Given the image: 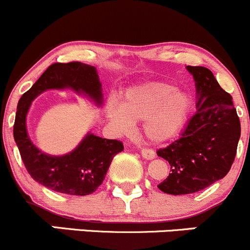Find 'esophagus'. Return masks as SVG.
Wrapping results in <instances>:
<instances>
[{"label": "esophagus", "instance_id": "34e87169", "mask_svg": "<svg viewBox=\"0 0 250 250\" xmlns=\"http://www.w3.org/2000/svg\"><path fill=\"white\" fill-rule=\"evenodd\" d=\"M141 156H143L145 160H153L156 157L155 151L151 150V148H143L141 150Z\"/></svg>", "mask_w": 250, "mask_h": 250}]
</instances>
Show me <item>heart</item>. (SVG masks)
Masks as SVG:
<instances>
[{"mask_svg": "<svg viewBox=\"0 0 250 250\" xmlns=\"http://www.w3.org/2000/svg\"><path fill=\"white\" fill-rule=\"evenodd\" d=\"M192 110L188 92L166 82L135 85L117 99H110L105 107L107 120L120 132L133 129L143 120V130L152 143L161 144L175 138L188 123Z\"/></svg>", "mask_w": 250, "mask_h": 250, "instance_id": "b5f03b06", "label": "heart"}]
</instances>
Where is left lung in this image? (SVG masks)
<instances>
[{
	"instance_id": "obj_1",
	"label": "left lung",
	"mask_w": 250,
	"mask_h": 250,
	"mask_svg": "<svg viewBox=\"0 0 250 250\" xmlns=\"http://www.w3.org/2000/svg\"><path fill=\"white\" fill-rule=\"evenodd\" d=\"M196 87V113L180 139L157 155L168 161L170 173L157 186L169 195H188L208 188L231 169L237 152L241 123L232 97L203 66H186Z\"/></svg>"
}]
</instances>
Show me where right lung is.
I'll return each instance as SVG.
<instances>
[{"label": "right lung", "instance_id": "add662e5", "mask_svg": "<svg viewBox=\"0 0 250 250\" xmlns=\"http://www.w3.org/2000/svg\"><path fill=\"white\" fill-rule=\"evenodd\" d=\"M49 89H71L103 105V88L97 69L80 62H55L41 75L18 103L13 135L25 168L31 178L53 191L74 196L94 192L104 181L112 158L123 151L118 140L87 133L76 148L62 156L40 150L27 134L26 116L32 102Z\"/></svg>", "mask_w": 250, "mask_h": 250}]
</instances>
